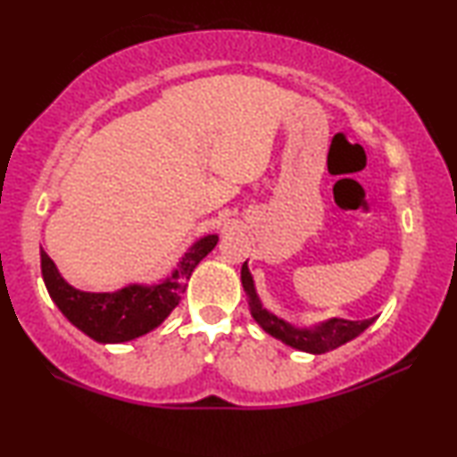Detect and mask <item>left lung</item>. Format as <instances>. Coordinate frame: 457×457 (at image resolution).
<instances>
[{
  "label": "left lung",
  "mask_w": 457,
  "mask_h": 457,
  "mask_svg": "<svg viewBox=\"0 0 457 457\" xmlns=\"http://www.w3.org/2000/svg\"><path fill=\"white\" fill-rule=\"evenodd\" d=\"M242 286L244 292L248 295V306L250 312L256 323H259L262 329H265L269 336L281 339V342L292 345V348H298L302 352H312V354H323V352H329L337 345H342L350 339L360 336L366 327H369L375 317L366 320H348V319H331L327 323H320L314 329H298L290 323H286L284 319L275 317V314L267 312L265 308L261 306L259 298H256L253 278H250L246 262L242 265Z\"/></svg>",
  "instance_id": "obj_1"
}]
</instances>
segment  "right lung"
<instances>
[{
  "mask_svg": "<svg viewBox=\"0 0 457 457\" xmlns=\"http://www.w3.org/2000/svg\"><path fill=\"white\" fill-rule=\"evenodd\" d=\"M217 240V236L198 240L184 254L171 278L153 287L128 286L112 294L80 292L63 281L45 250H41V271L49 295L70 323L95 342L121 344L145 336L163 323L167 314L178 306L195 267L215 248Z\"/></svg>",
  "mask_w": 457,
  "mask_h": 457,
  "instance_id": "add662e5",
  "label": "right lung"
}]
</instances>
